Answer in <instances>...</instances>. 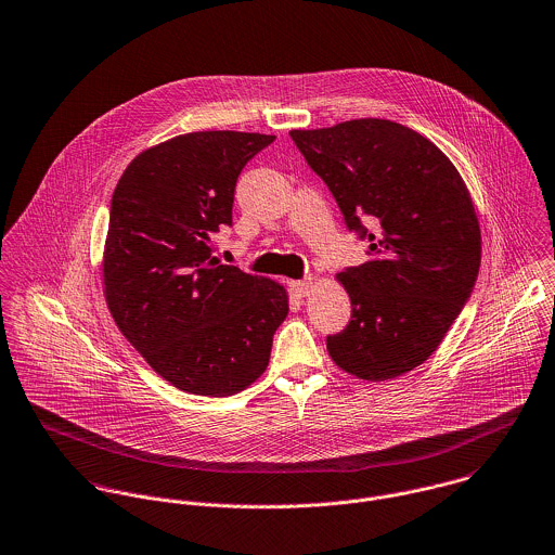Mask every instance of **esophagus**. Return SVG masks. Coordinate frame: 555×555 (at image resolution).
<instances>
[{
    "mask_svg": "<svg viewBox=\"0 0 555 555\" xmlns=\"http://www.w3.org/2000/svg\"><path fill=\"white\" fill-rule=\"evenodd\" d=\"M312 288H314V280H312V278H306V280H299V282H291V291H293L295 297H299V299L308 297V295L312 293Z\"/></svg>",
    "mask_w": 555,
    "mask_h": 555,
    "instance_id": "34e87169",
    "label": "esophagus"
}]
</instances>
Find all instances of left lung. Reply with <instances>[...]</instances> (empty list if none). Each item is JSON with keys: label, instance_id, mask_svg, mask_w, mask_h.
Listing matches in <instances>:
<instances>
[{"label": "left lung", "instance_id": "1", "mask_svg": "<svg viewBox=\"0 0 555 555\" xmlns=\"http://www.w3.org/2000/svg\"><path fill=\"white\" fill-rule=\"evenodd\" d=\"M291 139L348 231L370 241V260L337 275L352 318L326 337V350L361 380L401 376L431 357L473 295L480 229L470 192L431 141L389 119L293 130Z\"/></svg>", "mask_w": 555, "mask_h": 555}]
</instances>
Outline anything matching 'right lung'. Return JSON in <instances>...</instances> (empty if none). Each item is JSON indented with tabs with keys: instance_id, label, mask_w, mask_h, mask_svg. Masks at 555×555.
<instances>
[{
	"instance_id": "right-lung-1",
	"label": "right lung",
	"mask_w": 555,
	"mask_h": 555,
	"mask_svg": "<svg viewBox=\"0 0 555 555\" xmlns=\"http://www.w3.org/2000/svg\"><path fill=\"white\" fill-rule=\"evenodd\" d=\"M275 137L190 132L128 164L111 201L102 278L111 317L164 380L229 397L269 365L288 295L222 264L211 237L233 224L243 166Z\"/></svg>"
}]
</instances>
